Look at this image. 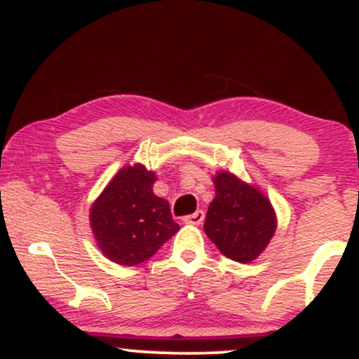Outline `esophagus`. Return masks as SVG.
Masks as SVG:
<instances>
[{
    "mask_svg": "<svg viewBox=\"0 0 359 359\" xmlns=\"http://www.w3.org/2000/svg\"><path fill=\"white\" fill-rule=\"evenodd\" d=\"M205 219V212L203 210H196L195 213H191V215H187L183 219L184 224H191V225H200L203 222Z\"/></svg>",
    "mask_w": 359,
    "mask_h": 359,
    "instance_id": "esophagus-1",
    "label": "esophagus"
}]
</instances>
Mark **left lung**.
<instances>
[{"instance_id": "8db88e82", "label": "left lung", "mask_w": 359, "mask_h": 359, "mask_svg": "<svg viewBox=\"0 0 359 359\" xmlns=\"http://www.w3.org/2000/svg\"><path fill=\"white\" fill-rule=\"evenodd\" d=\"M213 183L215 198L208 207L205 233L229 259L251 263L266 249L276 231L273 205L232 172H217Z\"/></svg>"}]
</instances>
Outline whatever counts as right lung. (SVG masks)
<instances>
[{"label":"right lung","mask_w":359,"mask_h":359,"mask_svg":"<svg viewBox=\"0 0 359 359\" xmlns=\"http://www.w3.org/2000/svg\"><path fill=\"white\" fill-rule=\"evenodd\" d=\"M156 175L142 164L126 166L93 203L90 222L98 248L123 266L144 263L180 231L169 203L154 195Z\"/></svg>","instance_id":"obj_1"}]
</instances>
